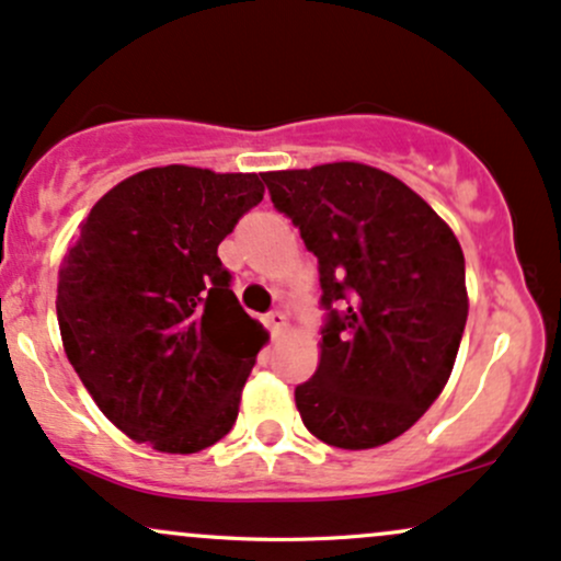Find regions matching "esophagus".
Wrapping results in <instances>:
<instances>
[{"instance_id": "34e87169", "label": "esophagus", "mask_w": 561, "mask_h": 561, "mask_svg": "<svg viewBox=\"0 0 561 561\" xmlns=\"http://www.w3.org/2000/svg\"><path fill=\"white\" fill-rule=\"evenodd\" d=\"M286 323H288L286 312L273 310V312L264 314V325H267V329H270V333H273V336H280V333L286 331Z\"/></svg>"}]
</instances>
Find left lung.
Segmentation results:
<instances>
[{
	"label": "left lung",
	"instance_id": "8db88e82",
	"mask_svg": "<svg viewBox=\"0 0 561 561\" xmlns=\"http://www.w3.org/2000/svg\"><path fill=\"white\" fill-rule=\"evenodd\" d=\"M318 256L320 363L294 389L314 437L365 450L411 430L439 398L467 325L456 236L405 182L365 163L262 174Z\"/></svg>",
	"mask_w": 561,
	"mask_h": 561
}]
</instances>
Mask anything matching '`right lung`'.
I'll return each mask as SVG.
<instances>
[{
  "label": "right lung",
  "instance_id": "1",
  "mask_svg": "<svg viewBox=\"0 0 561 561\" xmlns=\"http://www.w3.org/2000/svg\"><path fill=\"white\" fill-rule=\"evenodd\" d=\"M262 196L256 174L145 169L92 206L62 256V347L105 419L137 443L198 453L236 424L264 331L238 305L217 247Z\"/></svg>",
  "mask_w": 561,
  "mask_h": 561
}]
</instances>
